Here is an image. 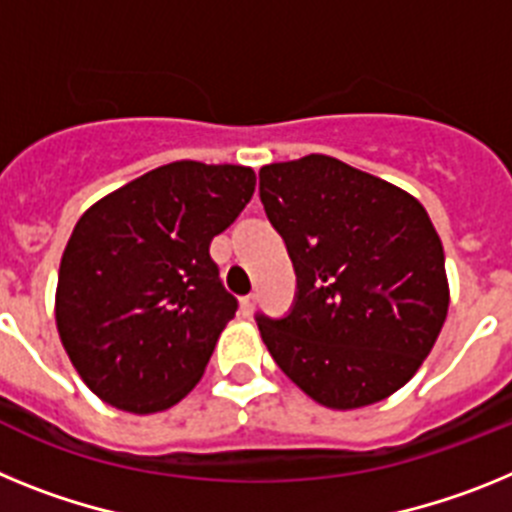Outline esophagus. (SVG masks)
<instances>
[{
    "label": "esophagus",
    "instance_id": "obj_1",
    "mask_svg": "<svg viewBox=\"0 0 512 512\" xmlns=\"http://www.w3.org/2000/svg\"><path fill=\"white\" fill-rule=\"evenodd\" d=\"M255 304H257L255 293H250V296H244V299H239V306H242V314H247V317H250L252 311H255Z\"/></svg>",
    "mask_w": 512,
    "mask_h": 512
}]
</instances>
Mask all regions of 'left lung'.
I'll list each match as a JSON object with an SVG mask.
<instances>
[{"label": "left lung", "instance_id": "obj_1", "mask_svg": "<svg viewBox=\"0 0 512 512\" xmlns=\"http://www.w3.org/2000/svg\"><path fill=\"white\" fill-rule=\"evenodd\" d=\"M260 201L299 281L288 317H257L273 361L330 410L391 397L433 350L451 299L428 211L327 154L265 164Z\"/></svg>", "mask_w": 512, "mask_h": 512}]
</instances>
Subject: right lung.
Wrapping results in <instances>:
<instances>
[{"mask_svg":"<svg viewBox=\"0 0 512 512\" xmlns=\"http://www.w3.org/2000/svg\"><path fill=\"white\" fill-rule=\"evenodd\" d=\"M252 193V167L182 159L82 213L61 257L56 327L71 366L102 402L151 415L201 381L237 311L211 239Z\"/></svg>","mask_w":512,"mask_h":512,"instance_id":"1","label":"right lung"}]
</instances>
